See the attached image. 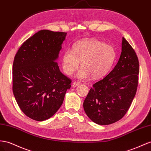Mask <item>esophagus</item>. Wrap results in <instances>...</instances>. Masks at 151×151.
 Segmentation results:
<instances>
[{
    "label": "esophagus",
    "mask_w": 151,
    "mask_h": 151,
    "mask_svg": "<svg viewBox=\"0 0 151 151\" xmlns=\"http://www.w3.org/2000/svg\"><path fill=\"white\" fill-rule=\"evenodd\" d=\"M79 84H80V83L76 82V81H74V82L72 83V87L73 88H75V87L77 86H79Z\"/></svg>",
    "instance_id": "34e87169"
}]
</instances>
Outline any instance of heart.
Listing matches in <instances>:
<instances>
[{
  "instance_id": "b5f03b06",
  "label": "heart",
  "mask_w": 151,
  "mask_h": 151,
  "mask_svg": "<svg viewBox=\"0 0 151 151\" xmlns=\"http://www.w3.org/2000/svg\"><path fill=\"white\" fill-rule=\"evenodd\" d=\"M116 56L114 48L96 40H84L76 43L72 52L66 51L62 66L67 75L72 74L81 63V70L77 77L81 79L102 77L111 69Z\"/></svg>"
}]
</instances>
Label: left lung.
<instances>
[{"label":"left lung","instance_id":"8db88e82","mask_svg":"<svg viewBox=\"0 0 151 151\" xmlns=\"http://www.w3.org/2000/svg\"><path fill=\"white\" fill-rule=\"evenodd\" d=\"M139 63L131 45L124 37L116 66L104 79L93 85L83 107L92 121L100 125L116 123L128 111L135 96Z\"/></svg>","mask_w":151,"mask_h":151}]
</instances>
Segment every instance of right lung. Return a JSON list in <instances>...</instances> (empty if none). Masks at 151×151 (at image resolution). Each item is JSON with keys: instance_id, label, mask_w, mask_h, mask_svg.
I'll use <instances>...</instances> for the list:
<instances>
[{"instance_id": "1", "label": "right lung", "mask_w": 151, "mask_h": 151, "mask_svg": "<svg viewBox=\"0 0 151 151\" xmlns=\"http://www.w3.org/2000/svg\"><path fill=\"white\" fill-rule=\"evenodd\" d=\"M66 36L65 32L40 30L22 44L14 57L13 94L22 112L34 120L53 116L71 87V80L56 62Z\"/></svg>"}]
</instances>
